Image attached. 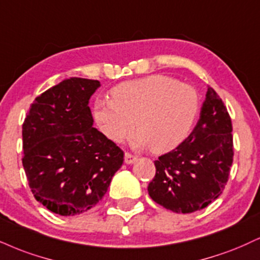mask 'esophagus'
<instances>
[{"label": "esophagus", "instance_id": "obj_1", "mask_svg": "<svg viewBox=\"0 0 260 260\" xmlns=\"http://www.w3.org/2000/svg\"><path fill=\"white\" fill-rule=\"evenodd\" d=\"M137 160V157L132 154H129V152H124V162H126L127 165H131L133 164L134 161Z\"/></svg>", "mask_w": 260, "mask_h": 260}]
</instances>
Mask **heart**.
<instances>
[{
  "label": "heart",
  "instance_id": "b5f03b06",
  "mask_svg": "<svg viewBox=\"0 0 260 260\" xmlns=\"http://www.w3.org/2000/svg\"><path fill=\"white\" fill-rule=\"evenodd\" d=\"M112 99H98L92 110L99 132L121 143L134 131L138 145L151 151H170L180 145L199 111V96L191 86L166 75H151L123 82L111 89Z\"/></svg>",
  "mask_w": 260,
  "mask_h": 260
}]
</instances>
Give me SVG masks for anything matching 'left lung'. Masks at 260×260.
Segmentation results:
<instances>
[{
	"label": "left lung",
	"instance_id": "1",
	"mask_svg": "<svg viewBox=\"0 0 260 260\" xmlns=\"http://www.w3.org/2000/svg\"><path fill=\"white\" fill-rule=\"evenodd\" d=\"M233 124L226 106L208 87L195 128L155 161L150 198L176 213H192L220 196L233 165Z\"/></svg>",
	"mask_w": 260,
	"mask_h": 260
}]
</instances>
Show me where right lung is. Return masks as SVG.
Returning <instances> with one entry per match:
<instances>
[{"mask_svg": "<svg viewBox=\"0 0 260 260\" xmlns=\"http://www.w3.org/2000/svg\"><path fill=\"white\" fill-rule=\"evenodd\" d=\"M96 80L70 77L37 96L23 123V166L35 199L53 213L87 212L108 191L123 151L93 127Z\"/></svg>", "mask_w": 260, "mask_h": 260, "instance_id": "obj_1", "label": "right lung"}]
</instances>
